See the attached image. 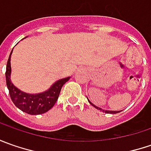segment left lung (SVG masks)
Wrapping results in <instances>:
<instances>
[{
  "instance_id": "1",
  "label": "left lung",
  "mask_w": 151,
  "mask_h": 151,
  "mask_svg": "<svg viewBox=\"0 0 151 151\" xmlns=\"http://www.w3.org/2000/svg\"><path fill=\"white\" fill-rule=\"evenodd\" d=\"M97 108V107H96ZM100 110H102V109H101L100 108ZM102 112H105V113H119V111H107V110H102Z\"/></svg>"
}]
</instances>
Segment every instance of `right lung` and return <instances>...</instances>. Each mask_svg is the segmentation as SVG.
<instances>
[{"mask_svg": "<svg viewBox=\"0 0 151 151\" xmlns=\"http://www.w3.org/2000/svg\"><path fill=\"white\" fill-rule=\"evenodd\" d=\"M27 38V37H25ZM11 52L9 56L7 64H6V86L9 90V94L12 101H13L15 106L18 107L24 113H28L30 115H38L48 112L50 109L54 107L58 97L60 96L61 88L64 84L69 81L70 77L60 79L57 81L50 89L42 93L38 94H29L24 91H22L17 88L11 81Z\"/></svg>", "mask_w": 151, "mask_h": 151, "instance_id": "right-lung-1", "label": "right lung"}]
</instances>
